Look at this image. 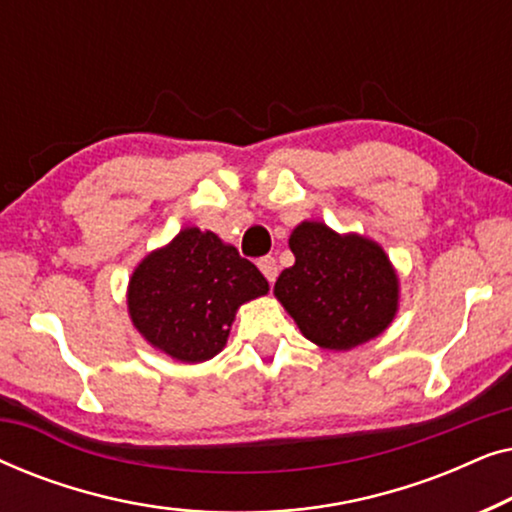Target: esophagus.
<instances>
[{
	"label": "esophagus",
	"mask_w": 512,
	"mask_h": 512,
	"mask_svg": "<svg viewBox=\"0 0 512 512\" xmlns=\"http://www.w3.org/2000/svg\"><path fill=\"white\" fill-rule=\"evenodd\" d=\"M258 268H261V272H263V277L268 279V282L272 284L277 279V261L272 256H263V258H258Z\"/></svg>",
	"instance_id": "34e87169"
}]
</instances>
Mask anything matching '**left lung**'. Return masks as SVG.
Listing matches in <instances>:
<instances>
[{
	"label": "left lung",
	"instance_id": "left-lung-1",
	"mask_svg": "<svg viewBox=\"0 0 512 512\" xmlns=\"http://www.w3.org/2000/svg\"><path fill=\"white\" fill-rule=\"evenodd\" d=\"M289 247L296 263L279 275L275 296L307 340L342 352L391 324L398 279L375 242L305 221L293 230Z\"/></svg>",
	"mask_w": 512,
	"mask_h": 512
}]
</instances>
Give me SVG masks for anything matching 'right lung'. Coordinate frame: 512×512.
Masks as SVG:
<instances>
[{
	"instance_id": "obj_1",
	"label": "right lung",
	"mask_w": 512,
	"mask_h": 512,
	"mask_svg": "<svg viewBox=\"0 0 512 512\" xmlns=\"http://www.w3.org/2000/svg\"><path fill=\"white\" fill-rule=\"evenodd\" d=\"M268 293L254 263L214 233L186 228L132 272V324L172 359L200 363L226 345L235 310Z\"/></svg>"
}]
</instances>
